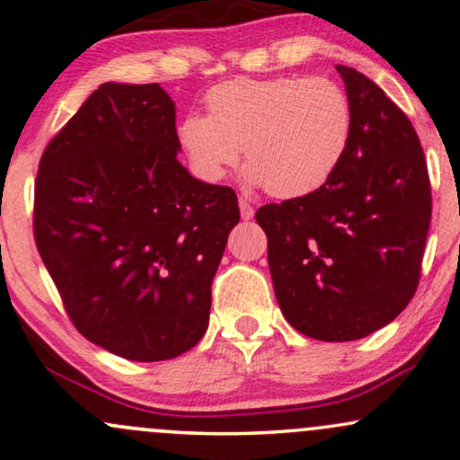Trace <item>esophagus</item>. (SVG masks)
<instances>
[{"mask_svg": "<svg viewBox=\"0 0 460 460\" xmlns=\"http://www.w3.org/2000/svg\"><path fill=\"white\" fill-rule=\"evenodd\" d=\"M238 207H241V217H243V219H253L255 209L247 203V200H243V199L238 200Z\"/></svg>", "mask_w": 460, "mask_h": 460, "instance_id": "obj_1", "label": "esophagus"}]
</instances>
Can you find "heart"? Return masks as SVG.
Segmentation results:
<instances>
[{
    "instance_id": "obj_1",
    "label": "heart",
    "mask_w": 460,
    "mask_h": 460,
    "mask_svg": "<svg viewBox=\"0 0 460 460\" xmlns=\"http://www.w3.org/2000/svg\"><path fill=\"white\" fill-rule=\"evenodd\" d=\"M207 115H188L178 140L200 180H224L244 148L247 180L276 199L323 188L341 165L351 106L331 79L238 77L211 87Z\"/></svg>"
}]
</instances>
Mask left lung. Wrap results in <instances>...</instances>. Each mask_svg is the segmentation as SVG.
<instances>
[{
  "label": "left lung",
  "instance_id": "8db88e82",
  "mask_svg": "<svg viewBox=\"0 0 460 460\" xmlns=\"http://www.w3.org/2000/svg\"><path fill=\"white\" fill-rule=\"evenodd\" d=\"M337 73L351 106L341 165L320 190L255 213L280 310L318 341H356L404 310L431 222L412 123L367 75L343 65Z\"/></svg>",
  "mask_w": 460,
  "mask_h": 460
}]
</instances>
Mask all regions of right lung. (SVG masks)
Listing matches in <instances>:
<instances>
[{
  "label": "right lung",
  "instance_id": "right-lung-1",
  "mask_svg": "<svg viewBox=\"0 0 460 460\" xmlns=\"http://www.w3.org/2000/svg\"><path fill=\"white\" fill-rule=\"evenodd\" d=\"M159 84H102L43 150L33 232L73 324L136 362L169 360L209 326L211 282L241 219L232 188L178 161Z\"/></svg>",
  "mask_w": 460,
  "mask_h": 460
}]
</instances>
